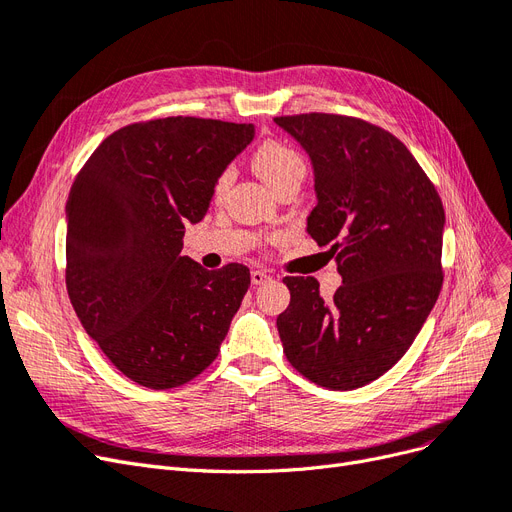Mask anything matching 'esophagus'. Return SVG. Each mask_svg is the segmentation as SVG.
I'll list each match as a JSON object with an SVG mask.
<instances>
[{"label": "esophagus", "instance_id": "1", "mask_svg": "<svg viewBox=\"0 0 512 512\" xmlns=\"http://www.w3.org/2000/svg\"><path fill=\"white\" fill-rule=\"evenodd\" d=\"M270 280V274H266L263 270H253L251 272V282L253 285H263V282Z\"/></svg>", "mask_w": 512, "mask_h": 512}]
</instances>
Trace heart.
<instances>
[{
    "instance_id": "1",
    "label": "heart",
    "mask_w": 512,
    "mask_h": 512,
    "mask_svg": "<svg viewBox=\"0 0 512 512\" xmlns=\"http://www.w3.org/2000/svg\"><path fill=\"white\" fill-rule=\"evenodd\" d=\"M253 166L257 170V175L272 189L293 175H306L304 158H301L295 149H291L289 145L280 141H266L263 145H259V149L253 156ZM230 181H232V170H223L215 183L217 198L225 192V187L230 185Z\"/></svg>"
}]
</instances>
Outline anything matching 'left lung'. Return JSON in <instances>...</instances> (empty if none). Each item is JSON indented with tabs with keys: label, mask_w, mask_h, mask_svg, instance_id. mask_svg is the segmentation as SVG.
<instances>
[{
	"label": "left lung",
	"mask_w": 512,
	"mask_h": 512,
	"mask_svg": "<svg viewBox=\"0 0 512 512\" xmlns=\"http://www.w3.org/2000/svg\"><path fill=\"white\" fill-rule=\"evenodd\" d=\"M274 122L310 156L316 206L306 230L329 244L344 282L325 301L316 278H285L282 350L318 386H367L401 361L437 304L443 202L411 151L380 126L333 113Z\"/></svg>",
	"instance_id": "1"
}]
</instances>
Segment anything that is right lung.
<instances>
[{
  "mask_svg": "<svg viewBox=\"0 0 512 512\" xmlns=\"http://www.w3.org/2000/svg\"><path fill=\"white\" fill-rule=\"evenodd\" d=\"M255 137L253 124L162 118L109 135L65 206L67 293L86 333L132 382L166 390L211 365L251 285L242 263L181 255L187 223Z\"/></svg>",
  "mask_w": 512,
  "mask_h": 512,
  "instance_id": "1",
  "label": "right lung"
}]
</instances>
